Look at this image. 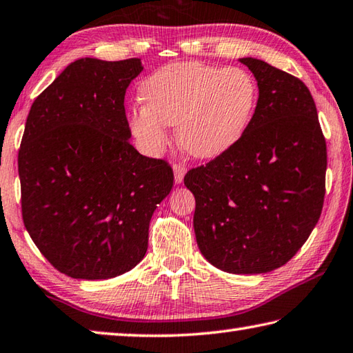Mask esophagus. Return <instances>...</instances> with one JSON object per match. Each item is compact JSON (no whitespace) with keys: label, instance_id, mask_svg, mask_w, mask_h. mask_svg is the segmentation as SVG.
Masks as SVG:
<instances>
[{"label":"esophagus","instance_id":"obj_1","mask_svg":"<svg viewBox=\"0 0 353 353\" xmlns=\"http://www.w3.org/2000/svg\"><path fill=\"white\" fill-rule=\"evenodd\" d=\"M172 168H174V176H175V183L176 184H179V183H183V179H184V175H185V165L183 164V163H175L174 165H172Z\"/></svg>","mask_w":353,"mask_h":353}]
</instances>
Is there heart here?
<instances>
[{
    "instance_id": "heart-1",
    "label": "heart",
    "mask_w": 353,
    "mask_h": 353,
    "mask_svg": "<svg viewBox=\"0 0 353 353\" xmlns=\"http://www.w3.org/2000/svg\"><path fill=\"white\" fill-rule=\"evenodd\" d=\"M141 99L144 105L132 108L128 119L132 134L150 154L168 145V125H178L181 148L209 159L243 137L258 101V85L241 68L174 63L144 79Z\"/></svg>"
}]
</instances>
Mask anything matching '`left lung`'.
Segmentation results:
<instances>
[{"label":"left lung","mask_w":353,"mask_h":353,"mask_svg":"<svg viewBox=\"0 0 353 353\" xmlns=\"http://www.w3.org/2000/svg\"><path fill=\"white\" fill-rule=\"evenodd\" d=\"M258 83V103L236 144L190 169L198 248L229 274L281 268L320 219L327 149L316 105L296 77L256 58L239 59Z\"/></svg>","instance_id":"obj_1"}]
</instances>
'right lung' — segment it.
<instances>
[{"instance_id":"add662e5","label":"right lung","mask_w":353,"mask_h":353,"mask_svg":"<svg viewBox=\"0 0 353 353\" xmlns=\"http://www.w3.org/2000/svg\"><path fill=\"white\" fill-rule=\"evenodd\" d=\"M141 59L69 64L33 101L18 152L23 221L61 274L108 280L148 250L174 172L130 144L125 89Z\"/></svg>"}]
</instances>
